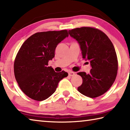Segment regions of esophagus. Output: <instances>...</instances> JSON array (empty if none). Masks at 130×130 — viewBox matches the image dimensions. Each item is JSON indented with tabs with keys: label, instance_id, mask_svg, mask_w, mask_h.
Here are the masks:
<instances>
[{
	"label": "esophagus",
	"instance_id": "1",
	"mask_svg": "<svg viewBox=\"0 0 130 130\" xmlns=\"http://www.w3.org/2000/svg\"><path fill=\"white\" fill-rule=\"evenodd\" d=\"M75 73H74V72H69V76H73Z\"/></svg>",
	"mask_w": 130,
	"mask_h": 130
}]
</instances>
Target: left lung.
I'll return each instance as SVG.
<instances>
[{
  "mask_svg": "<svg viewBox=\"0 0 130 130\" xmlns=\"http://www.w3.org/2000/svg\"><path fill=\"white\" fill-rule=\"evenodd\" d=\"M68 32L78 42L83 58L89 61L92 67L89 74L77 73L83 78L78 92L91 98L102 95L112 85L118 73V58L112 43L106 34L95 28L82 27Z\"/></svg>",
  "mask_w": 130,
  "mask_h": 130,
  "instance_id": "left-lung-1",
  "label": "left lung"
}]
</instances>
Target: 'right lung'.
Here are the masks:
<instances>
[{
	"mask_svg": "<svg viewBox=\"0 0 130 130\" xmlns=\"http://www.w3.org/2000/svg\"><path fill=\"white\" fill-rule=\"evenodd\" d=\"M69 36L67 30L39 32L25 41L14 61L15 79L30 98L43 101L52 95L67 72H56L48 62L55 56L58 44Z\"/></svg>",
	"mask_w": 130,
	"mask_h": 130,
	"instance_id": "1",
	"label": "right lung"
}]
</instances>
